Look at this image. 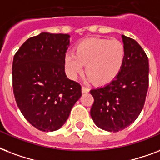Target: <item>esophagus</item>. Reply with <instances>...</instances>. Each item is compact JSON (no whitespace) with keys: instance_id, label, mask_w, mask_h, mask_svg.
I'll return each mask as SVG.
<instances>
[{"instance_id":"34e87169","label":"esophagus","mask_w":160,"mask_h":160,"mask_svg":"<svg viewBox=\"0 0 160 160\" xmlns=\"http://www.w3.org/2000/svg\"><path fill=\"white\" fill-rule=\"evenodd\" d=\"M82 93H87V92H89V88H86V87L82 86Z\"/></svg>"}]
</instances>
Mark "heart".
I'll list each match as a JSON object with an SVG mask.
<instances>
[{
    "label": "heart",
    "mask_w": 160,
    "mask_h": 160,
    "mask_svg": "<svg viewBox=\"0 0 160 160\" xmlns=\"http://www.w3.org/2000/svg\"><path fill=\"white\" fill-rule=\"evenodd\" d=\"M125 48L116 39L91 38L82 41L74 48V53L64 56V67L69 78L77 79L83 71L87 79L98 85L114 80L123 66Z\"/></svg>",
    "instance_id": "obj_1"
}]
</instances>
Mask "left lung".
<instances>
[{
  "mask_svg": "<svg viewBox=\"0 0 160 160\" xmlns=\"http://www.w3.org/2000/svg\"><path fill=\"white\" fill-rule=\"evenodd\" d=\"M125 60L118 76L103 87L92 89L90 114L103 130L118 132L136 120L143 109L148 88V57L135 40L122 35Z\"/></svg>",
  "mask_w": 160,
  "mask_h": 160,
  "instance_id": "left-lung-1",
  "label": "left lung"
}]
</instances>
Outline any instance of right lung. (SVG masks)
Instances as JSON below:
<instances>
[{"mask_svg":"<svg viewBox=\"0 0 160 160\" xmlns=\"http://www.w3.org/2000/svg\"><path fill=\"white\" fill-rule=\"evenodd\" d=\"M70 35L42 32L27 39L13 58V92L26 119L41 131L58 130L81 98V85L67 77Z\"/></svg>","mask_w":160,"mask_h":160,"instance_id":"right-lung-1","label":"right lung"}]
</instances>
